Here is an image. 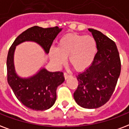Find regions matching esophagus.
<instances>
[{"mask_svg":"<svg viewBox=\"0 0 129 129\" xmlns=\"http://www.w3.org/2000/svg\"><path fill=\"white\" fill-rule=\"evenodd\" d=\"M63 76H64L65 79H68V78L69 77H70V76H71L69 75V74H68L66 73V72H65V73L63 74Z\"/></svg>","mask_w":129,"mask_h":129,"instance_id":"1","label":"esophagus"}]
</instances>
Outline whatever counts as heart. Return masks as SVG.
I'll list each match as a JSON object with an SVG mask.
<instances>
[{"mask_svg":"<svg viewBox=\"0 0 129 129\" xmlns=\"http://www.w3.org/2000/svg\"><path fill=\"white\" fill-rule=\"evenodd\" d=\"M97 51V42L93 36L69 34L59 39L57 48L50 49L49 56L57 66L63 64L68 57L74 69L83 71L93 63Z\"/></svg>","mask_w":129,"mask_h":129,"instance_id":"obj_1","label":"heart"}]
</instances>
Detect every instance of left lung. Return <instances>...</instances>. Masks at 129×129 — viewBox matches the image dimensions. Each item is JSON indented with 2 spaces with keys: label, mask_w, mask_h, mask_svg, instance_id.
<instances>
[{
  "label": "left lung",
  "mask_w": 129,
  "mask_h": 129,
  "mask_svg": "<svg viewBox=\"0 0 129 129\" xmlns=\"http://www.w3.org/2000/svg\"><path fill=\"white\" fill-rule=\"evenodd\" d=\"M97 42V52L91 66L78 74L74 98L86 109L104 106L110 99L119 78L121 63L115 43L98 30L89 28Z\"/></svg>",
  "instance_id": "left-lung-1"
}]
</instances>
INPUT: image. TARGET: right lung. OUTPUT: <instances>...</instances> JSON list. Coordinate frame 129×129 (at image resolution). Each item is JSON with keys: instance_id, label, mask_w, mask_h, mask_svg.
<instances>
[{"instance_id": "add662e5", "label": "right lung", "mask_w": 129, "mask_h": 129, "mask_svg": "<svg viewBox=\"0 0 129 129\" xmlns=\"http://www.w3.org/2000/svg\"><path fill=\"white\" fill-rule=\"evenodd\" d=\"M62 30L57 26L43 28L34 26L19 34L10 47L7 59V81L15 95L21 104L34 110L43 111L53 106L56 101L58 86L64 82L61 72H49L45 68L34 75L21 78L17 74L14 66V53L16 47L24 42H34L45 53H49L54 39Z\"/></svg>"}]
</instances>
